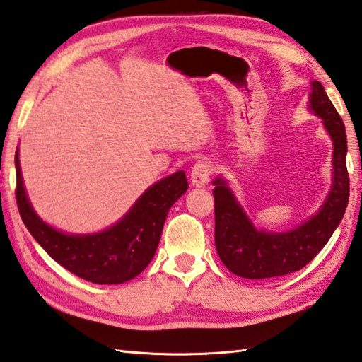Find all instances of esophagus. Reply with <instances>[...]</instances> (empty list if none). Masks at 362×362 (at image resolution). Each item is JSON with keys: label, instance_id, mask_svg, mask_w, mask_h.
<instances>
[{"label": "esophagus", "instance_id": "1", "mask_svg": "<svg viewBox=\"0 0 362 362\" xmlns=\"http://www.w3.org/2000/svg\"><path fill=\"white\" fill-rule=\"evenodd\" d=\"M214 173V166L207 160H199L191 169V183L194 187H205L210 180V175Z\"/></svg>", "mask_w": 362, "mask_h": 362}]
</instances>
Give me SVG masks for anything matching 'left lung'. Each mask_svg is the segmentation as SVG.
I'll return each instance as SVG.
<instances>
[{
    "label": "left lung",
    "mask_w": 362,
    "mask_h": 362,
    "mask_svg": "<svg viewBox=\"0 0 362 362\" xmlns=\"http://www.w3.org/2000/svg\"><path fill=\"white\" fill-rule=\"evenodd\" d=\"M310 106L323 119L325 129L334 144L332 188L318 214L293 230L273 233L257 230L237 204L226 182L216 179L215 245L219 259L233 274L246 279H267L301 270L328 243L342 221L350 196L346 171V133L341 116L320 81H313Z\"/></svg>",
    "instance_id": "1"
}]
</instances>
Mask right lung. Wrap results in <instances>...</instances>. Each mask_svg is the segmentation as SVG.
Wrapping results in <instances>:
<instances>
[{"instance_id":"1","label":"right lung","mask_w":362,"mask_h":362,"mask_svg":"<svg viewBox=\"0 0 362 362\" xmlns=\"http://www.w3.org/2000/svg\"><path fill=\"white\" fill-rule=\"evenodd\" d=\"M16 199L26 229L48 256L94 284H122L151 264L169 209L188 189L183 171L155 183L111 229L94 235H67L49 228L28 201L16 152Z\"/></svg>"}]
</instances>
